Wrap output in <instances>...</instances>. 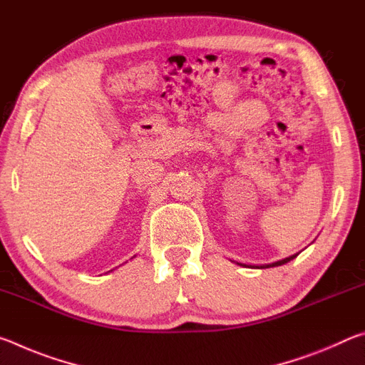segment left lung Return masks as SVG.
Listing matches in <instances>:
<instances>
[{
	"instance_id": "left-lung-1",
	"label": "left lung",
	"mask_w": 365,
	"mask_h": 365,
	"mask_svg": "<svg viewBox=\"0 0 365 365\" xmlns=\"http://www.w3.org/2000/svg\"><path fill=\"white\" fill-rule=\"evenodd\" d=\"M294 257H296V255H294V256H289V257H287V259H282V261H277V262H274V264L265 265V267H277V265H282V264L289 262V261H292V259H294Z\"/></svg>"
}]
</instances>
